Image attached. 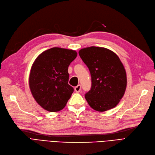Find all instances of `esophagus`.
<instances>
[{
    "label": "esophagus",
    "instance_id": "obj_1",
    "mask_svg": "<svg viewBox=\"0 0 155 155\" xmlns=\"http://www.w3.org/2000/svg\"><path fill=\"white\" fill-rule=\"evenodd\" d=\"M81 85L80 84L77 85L76 87H74V91H75V92L79 93L80 91H81Z\"/></svg>",
    "mask_w": 155,
    "mask_h": 155
}]
</instances>
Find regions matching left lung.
<instances>
[{
  "mask_svg": "<svg viewBox=\"0 0 155 155\" xmlns=\"http://www.w3.org/2000/svg\"><path fill=\"white\" fill-rule=\"evenodd\" d=\"M89 68L91 89L85 94L93 109L104 112L115 107L123 98L127 87V74L118 56L111 50L91 47L78 51Z\"/></svg>",
  "mask_w": 155,
  "mask_h": 155,
  "instance_id": "1",
  "label": "left lung"
}]
</instances>
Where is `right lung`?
<instances>
[{"instance_id": "obj_1", "label": "right lung", "mask_w": 155, "mask_h": 155, "mask_svg": "<svg viewBox=\"0 0 155 155\" xmlns=\"http://www.w3.org/2000/svg\"><path fill=\"white\" fill-rule=\"evenodd\" d=\"M77 55L74 50L54 47L43 51L33 63L29 86L44 109L57 112L66 106L74 91L68 84V66Z\"/></svg>"}]
</instances>
